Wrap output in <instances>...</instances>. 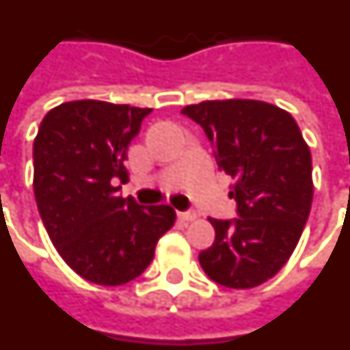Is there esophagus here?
<instances>
[{"label": "esophagus", "instance_id": "1", "mask_svg": "<svg viewBox=\"0 0 350 350\" xmlns=\"http://www.w3.org/2000/svg\"><path fill=\"white\" fill-rule=\"evenodd\" d=\"M196 211H180L178 213V219L183 220V222H192V220H196Z\"/></svg>", "mask_w": 350, "mask_h": 350}]
</instances>
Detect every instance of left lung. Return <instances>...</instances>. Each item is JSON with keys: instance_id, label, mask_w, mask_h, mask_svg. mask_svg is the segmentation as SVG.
Here are the masks:
<instances>
[{"instance_id": "obj_1", "label": "left lung", "mask_w": 350, "mask_h": 350, "mask_svg": "<svg viewBox=\"0 0 350 350\" xmlns=\"http://www.w3.org/2000/svg\"><path fill=\"white\" fill-rule=\"evenodd\" d=\"M181 113L201 126L219 170L233 178L239 217L210 219L215 242L199 252L210 280L254 288L292 256L313 201L311 152L288 111L256 99L189 105Z\"/></svg>"}]
</instances>
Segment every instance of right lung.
Returning <instances> with one entry per match:
<instances>
[{"mask_svg":"<svg viewBox=\"0 0 350 350\" xmlns=\"http://www.w3.org/2000/svg\"><path fill=\"white\" fill-rule=\"evenodd\" d=\"M151 108L96 99L62 103L33 142V192L62 260L90 283L119 286L139 278L174 226L167 204L140 206L117 196L128 180V146Z\"/></svg>","mask_w":350,"mask_h":350,"instance_id":"right-lung-1","label":"right lung"}]
</instances>
